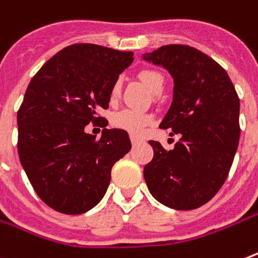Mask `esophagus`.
Here are the masks:
<instances>
[{
    "label": "esophagus",
    "instance_id": "34e87169",
    "mask_svg": "<svg viewBox=\"0 0 258 258\" xmlns=\"http://www.w3.org/2000/svg\"><path fill=\"white\" fill-rule=\"evenodd\" d=\"M130 139H131V143H133L134 146H135V144H138V143L140 142L139 138H138V136H135V135H130Z\"/></svg>",
    "mask_w": 258,
    "mask_h": 258
}]
</instances>
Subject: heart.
Wrapping results in <instances>:
<instances>
[{
	"label": "heart",
	"mask_w": 258,
	"mask_h": 258,
	"mask_svg": "<svg viewBox=\"0 0 258 258\" xmlns=\"http://www.w3.org/2000/svg\"><path fill=\"white\" fill-rule=\"evenodd\" d=\"M139 77L143 84L146 85V88L152 94H155V96L161 94L162 90H164V86H165V81H164V77L159 72L152 71V69H146V71H142L139 73ZM120 88H122V81L116 80L111 88L112 99L118 98ZM151 119L152 118L148 114L135 111V110L131 109H124L120 110L112 116V124L118 127V128L125 130L127 133H131L134 135H140L144 127L151 122Z\"/></svg>",
	"instance_id": "obj_1"
}]
</instances>
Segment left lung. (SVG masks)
Returning a JSON list of instances; mask_svg holds the SVG:
<instances>
[{
    "instance_id": "8db88e82",
    "label": "left lung",
    "mask_w": 258,
    "mask_h": 258,
    "mask_svg": "<svg viewBox=\"0 0 258 258\" xmlns=\"http://www.w3.org/2000/svg\"><path fill=\"white\" fill-rule=\"evenodd\" d=\"M142 57L172 76V105L160 127L179 135L169 151L149 140L153 159L144 166V179L164 206L198 209L219 191L231 169L239 146L240 99L226 71L189 45H164Z\"/></svg>"
}]
</instances>
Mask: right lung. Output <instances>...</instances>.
Here are the masks:
<instances>
[{
  "mask_svg": "<svg viewBox=\"0 0 258 258\" xmlns=\"http://www.w3.org/2000/svg\"><path fill=\"white\" fill-rule=\"evenodd\" d=\"M134 61L133 52L72 44L57 52L30 81L17 114L18 153L26 174L51 209L79 215L98 205L112 165L131 149L124 130L85 133L111 88Z\"/></svg>",
  "mask_w": 258,
  "mask_h": 258,
  "instance_id": "1",
  "label": "right lung"
}]
</instances>
